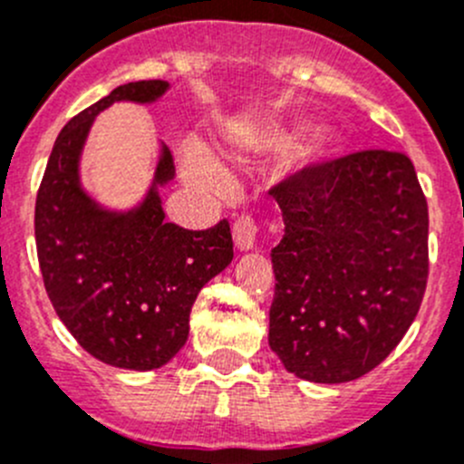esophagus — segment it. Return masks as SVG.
Segmentation results:
<instances>
[{"label":"esophagus","instance_id":"obj_1","mask_svg":"<svg viewBox=\"0 0 464 464\" xmlns=\"http://www.w3.org/2000/svg\"><path fill=\"white\" fill-rule=\"evenodd\" d=\"M232 237H235V246L241 253L253 250L255 237H257V225H255V220L250 216H241L235 223V227H232Z\"/></svg>","mask_w":464,"mask_h":464}]
</instances>
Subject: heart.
Segmentation results:
<instances>
[{
  "label": "heart",
  "instance_id": "obj_1",
  "mask_svg": "<svg viewBox=\"0 0 464 464\" xmlns=\"http://www.w3.org/2000/svg\"><path fill=\"white\" fill-rule=\"evenodd\" d=\"M184 170H187V175L193 182L202 184V187L220 188L225 184L223 169H220L209 152L200 148H188L184 152Z\"/></svg>",
  "mask_w": 464,
  "mask_h": 464
}]
</instances>
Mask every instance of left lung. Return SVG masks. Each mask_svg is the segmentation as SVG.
Returning <instances> with one entry per match:
<instances>
[{"instance_id":"obj_1","label":"left lung","mask_w":464,"mask_h":464,"mask_svg":"<svg viewBox=\"0 0 464 464\" xmlns=\"http://www.w3.org/2000/svg\"><path fill=\"white\" fill-rule=\"evenodd\" d=\"M268 346L310 382H348L403 339L428 277V207L405 154L367 150L303 169L271 191Z\"/></svg>"}]
</instances>
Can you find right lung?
Returning a JSON list of instances; mask_svg holds the SVG:
<instances>
[{"label":"right lung","mask_w":464,"mask_h":464,"mask_svg":"<svg viewBox=\"0 0 464 464\" xmlns=\"http://www.w3.org/2000/svg\"><path fill=\"white\" fill-rule=\"evenodd\" d=\"M169 82H131L74 116L56 136L36 198V248L56 314L95 360L152 372L178 355L202 286L229 266L227 220L202 232L163 220L161 191L175 178L161 143L152 182L130 209L83 188L82 154L97 113L113 102L154 104Z\"/></svg>","instance_id":"obj_1"}]
</instances>
